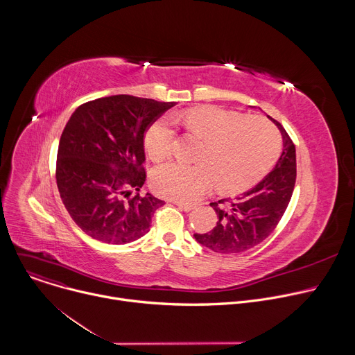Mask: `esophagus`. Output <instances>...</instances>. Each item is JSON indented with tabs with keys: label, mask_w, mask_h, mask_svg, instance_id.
<instances>
[{
	"label": "esophagus",
	"mask_w": 355,
	"mask_h": 355,
	"mask_svg": "<svg viewBox=\"0 0 355 355\" xmlns=\"http://www.w3.org/2000/svg\"><path fill=\"white\" fill-rule=\"evenodd\" d=\"M174 204L178 207V208H181L182 211H185V212H189V211H192L195 207L192 205V204H187V202H180V200H174Z\"/></svg>",
	"instance_id": "34e87169"
}]
</instances>
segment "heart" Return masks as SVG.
Wrapping results in <instances>:
<instances>
[{
	"label": "heart",
	"instance_id": "1",
	"mask_svg": "<svg viewBox=\"0 0 355 355\" xmlns=\"http://www.w3.org/2000/svg\"><path fill=\"white\" fill-rule=\"evenodd\" d=\"M173 119L204 144L196 157L199 163L170 162L155 170L153 185L167 198L193 202L214 182L220 192H241L263 178L279 155V132L266 118L245 116L219 107H199L174 114ZM174 139L171 118L156 119L144 133L148 157L156 162L168 157Z\"/></svg>",
	"mask_w": 355,
	"mask_h": 355
}]
</instances>
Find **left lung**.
<instances>
[{"label": "left lung", "instance_id": "left-lung-1", "mask_svg": "<svg viewBox=\"0 0 355 355\" xmlns=\"http://www.w3.org/2000/svg\"><path fill=\"white\" fill-rule=\"evenodd\" d=\"M281 130L282 155L275 167L254 188L236 198L211 202L218 215L208 233H195V240L219 254H236L266 240L277 227L291 200L296 181L295 144L279 122L268 116Z\"/></svg>", "mask_w": 355, "mask_h": 355}]
</instances>
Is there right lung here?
Segmentation results:
<instances>
[{
    "mask_svg": "<svg viewBox=\"0 0 355 355\" xmlns=\"http://www.w3.org/2000/svg\"><path fill=\"white\" fill-rule=\"evenodd\" d=\"M174 105L122 94L88 101L69 119L59 143L56 181L67 212L89 237L126 244L150 230L164 200L140 193L144 133Z\"/></svg>",
    "mask_w": 355,
    "mask_h": 355,
    "instance_id": "right-lung-1",
    "label": "right lung"
}]
</instances>
